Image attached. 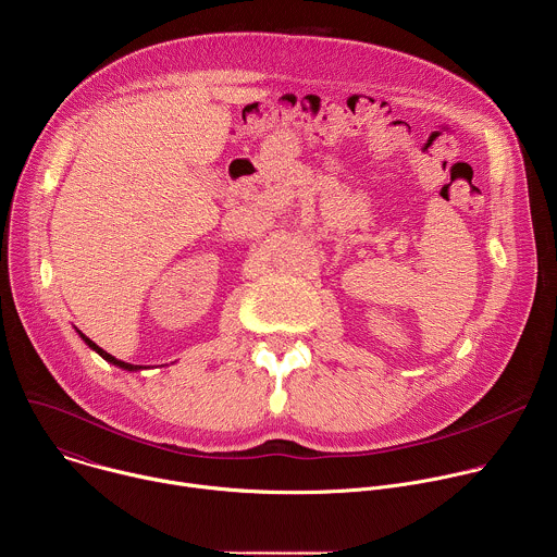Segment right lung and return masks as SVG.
I'll return each mask as SVG.
<instances>
[{
    "label": "right lung",
    "instance_id": "add662e5",
    "mask_svg": "<svg viewBox=\"0 0 557 557\" xmlns=\"http://www.w3.org/2000/svg\"><path fill=\"white\" fill-rule=\"evenodd\" d=\"M78 335H82V339H84V342H86V346H88V348H92V350H95V352H97V355H101V357H103V359H106V361H108V363H112V366H116V368H123V370H127V372H138V370H143V368H145V366H134V363H127V361H121V359H116V357H112V355H110V352H106V350H103V348H99V346H97V344H95V342H92V339H88V337H86V335H84V333H78Z\"/></svg>",
    "mask_w": 557,
    "mask_h": 557
}]
</instances>
